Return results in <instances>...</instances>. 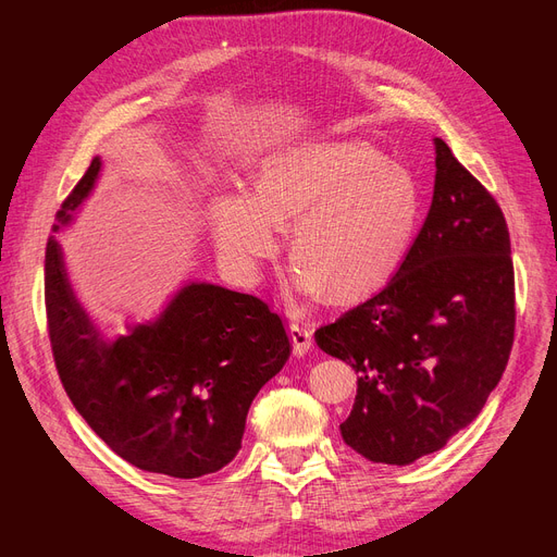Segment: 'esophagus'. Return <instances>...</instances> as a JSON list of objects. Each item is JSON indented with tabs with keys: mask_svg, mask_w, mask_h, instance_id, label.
Listing matches in <instances>:
<instances>
[{
	"mask_svg": "<svg viewBox=\"0 0 557 557\" xmlns=\"http://www.w3.org/2000/svg\"><path fill=\"white\" fill-rule=\"evenodd\" d=\"M290 339H293L295 356H305V352H309V348L313 346L311 325L299 323V320H293V323H290Z\"/></svg>",
	"mask_w": 557,
	"mask_h": 557,
	"instance_id": "1",
	"label": "esophagus"
}]
</instances>
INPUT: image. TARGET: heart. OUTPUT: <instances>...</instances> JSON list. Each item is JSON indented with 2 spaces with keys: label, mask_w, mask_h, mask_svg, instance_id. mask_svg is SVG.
Wrapping results in <instances>:
<instances>
[{
  "label": "heart",
  "mask_w": 557,
  "mask_h": 557,
  "mask_svg": "<svg viewBox=\"0 0 557 557\" xmlns=\"http://www.w3.org/2000/svg\"><path fill=\"white\" fill-rule=\"evenodd\" d=\"M213 237L232 267L252 274L293 221L295 290L362 299L409 258L423 221L413 174L362 141H318L269 156L256 193L230 190L211 209Z\"/></svg>",
  "instance_id": "b5f03b06"
}]
</instances>
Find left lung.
<instances>
[{"label":"left lung","mask_w":557,"mask_h":557,"mask_svg":"<svg viewBox=\"0 0 557 557\" xmlns=\"http://www.w3.org/2000/svg\"><path fill=\"white\" fill-rule=\"evenodd\" d=\"M434 153L432 207L409 258L381 293L315 330L358 374L344 442L383 465H411L467 428L513 346L507 221L446 141Z\"/></svg>","instance_id":"obj_1"}]
</instances>
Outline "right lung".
<instances>
[{
  "mask_svg": "<svg viewBox=\"0 0 557 557\" xmlns=\"http://www.w3.org/2000/svg\"><path fill=\"white\" fill-rule=\"evenodd\" d=\"M99 172L95 158L53 232L72 223ZM46 315L76 411L123 460L174 479L213 474L234 460L250 401L293 350L281 315L262 299L197 281L156 320L107 342L74 297L55 237L46 244Z\"/></svg>",
  "mask_w": 557,
  "mask_h": 557,
  "instance_id": "right-lung-1",
  "label": "right lung"
}]
</instances>
